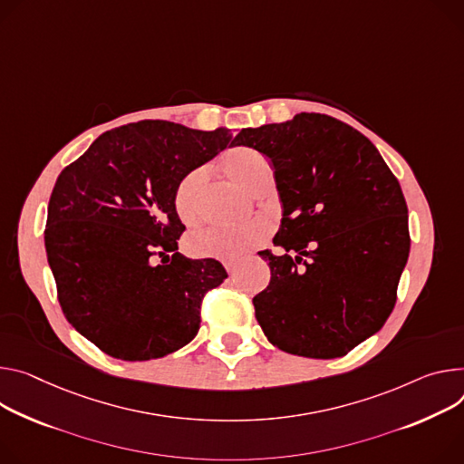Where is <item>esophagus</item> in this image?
<instances>
[{
  "label": "esophagus",
  "mask_w": 464,
  "mask_h": 464,
  "mask_svg": "<svg viewBox=\"0 0 464 464\" xmlns=\"http://www.w3.org/2000/svg\"><path fill=\"white\" fill-rule=\"evenodd\" d=\"M224 266H226V270H227L229 274H235L237 268H238V263H226Z\"/></svg>",
  "instance_id": "obj_1"
}]
</instances>
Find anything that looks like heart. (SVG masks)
Listing matches in <instances>:
<instances>
[{"instance_id":"obj_1","label":"heart","mask_w":464,"mask_h":464,"mask_svg":"<svg viewBox=\"0 0 464 464\" xmlns=\"http://www.w3.org/2000/svg\"><path fill=\"white\" fill-rule=\"evenodd\" d=\"M226 174L242 188L256 192L272 178L270 160L257 150L238 146L229 150L224 159ZM203 183V170L188 172L174 190V208L183 224H194L199 218V187ZM270 233L266 220H249L238 226L213 224L188 235L187 249L196 257L235 261L246 251L256 247Z\"/></svg>"}]
</instances>
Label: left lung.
Returning <instances> with one entry per match:
<instances>
[{
    "instance_id": "1",
    "label": "left lung",
    "mask_w": 464,
    "mask_h": 464,
    "mask_svg": "<svg viewBox=\"0 0 464 464\" xmlns=\"http://www.w3.org/2000/svg\"><path fill=\"white\" fill-rule=\"evenodd\" d=\"M235 146L272 160L283 208V254L263 251L272 277L254 298L266 339L300 357L346 355L396 304L411 247L398 179L364 135L327 114L246 128Z\"/></svg>"
}]
</instances>
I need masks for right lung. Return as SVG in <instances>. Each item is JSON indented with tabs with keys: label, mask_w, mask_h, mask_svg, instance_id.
<instances>
[{
	"label": "right lung",
	"mask_w": 464,
	"mask_h": 464,
	"mask_svg": "<svg viewBox=\"0 0 464 464\" xmlns=\"http://www.w3.org/2000/svg\"><path fill=\"white\" fill-rule=\"evenodd\" d=\"M231 139L229 130L142 120L100 135L61 172L48 205V263L66 320L107 355L159 359L198 334L201 300L227 272L178 251L185 226L174 190ZM153 256L169 261L155 266Z\"/></svg>",
	"instance_id": "obj_1"
}]
</instances>
